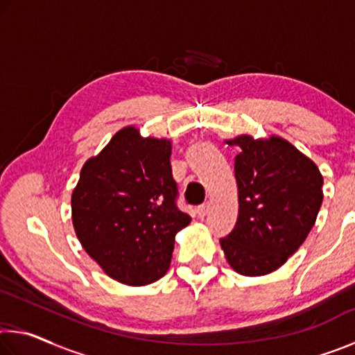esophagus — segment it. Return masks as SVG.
I'll return each instance as SVG.
<instances>
[{
  "instance_id": "esophagus-1",
  "label": "esophagus",
  "mask_w": 355,
  "mask_h": 355,
  "mask_svg": "<svg viewBox=\"0 0 355 355\" xmlns=\"http://www.w3.org/2000/svg\"><path fill=\"white\" fill-rule=\"evenodd\" d=\"M208 208H209V203L207 202V203H203V205H200V207H197V216H199V218H205L207 216V213H208Z\"/></svg>"
}]
</instances>
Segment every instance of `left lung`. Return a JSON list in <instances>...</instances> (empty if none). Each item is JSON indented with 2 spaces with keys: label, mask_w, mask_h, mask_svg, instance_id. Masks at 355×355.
<instances>
[{
  "label": "left lung",
  "mask_w": 355,
  "mask_h": 355,
  "mask_svg": "<svg viewBox=\"0 0 355 355\" xmlns=\"http://www.w3.org/2000/svg\"><path fill=\"white\" fill-rule=\"evenodd\" d=\"M235 178L238 219L219 239L233 271L258 277L279 269L307 239L322 203V175L309 156L280 136L239 135Z\"/></svg>",
  "instance_id": "left-lung-1"
}]
</instances>
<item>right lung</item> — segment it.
<instances>
[{"instance_id": "add662e5", "label": "right lung", "mask_w": 355, "mask_h": 355, "mask_svg": "<svg viewBox=\"0 0 355 355\" xmlns=\"http://www.w3.org/2000/svg\"><path fill=\"white\" fill-rule=\"evenodd\" d=\"M172 142L119 130L84 163L71 192V222L87 255L130 286L153 284L171 266L175 235L191 218L175 205Z\"/></svg>"}]
</instances>
